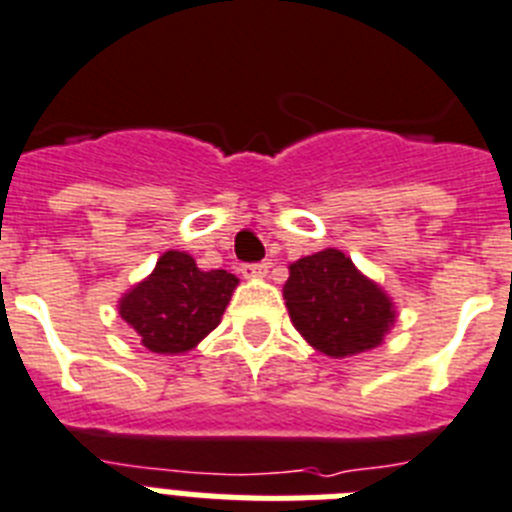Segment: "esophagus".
Wrapping results in <instances>:
<instances>
[{
  "label": "esophagus",
  "mask_w": 512,
  "mask_h": 512,
  "mask_svg": "<svg viewBox=\"0 0 512 512\" xmlns=\"http://www.w3.org/2000/svg\"><path fill=\"white\" fill-rule=\"evenodd\" d=\"M268 268V262H247V265H242V275L244 278L257 281V278H265V275H268Z\"/></svg>",
  "instance_id": "esophagus-1"
}]
</instances>
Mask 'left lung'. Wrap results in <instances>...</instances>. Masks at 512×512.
<instances>
[{
	"label": "left lung",
	"instance_id": "obj_1",
	"mask_svg": "<svg viewBox=\"0 0 512 512\" xmlns=\"http://www.w3.org/2000/svg\"><path fill=\"white\" fill-rule=\"evenodd\" d=\"M283 299L293 327L330 358L379 348L397 319L389 293L332 247L288 265Z\"/></svg>",
	"mask_w": 512,
	"mask_h": 512
}]
</instances>
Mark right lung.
<instances>
[{
  "label": "right lung",
  "mask_w": 512,
  "mask_h": 512,
  "mask_svg": "<svg viewBox=\"0 0 512 512\" xmlns=\"http://www.w3.org/2000/svg\"><path fill=\"white\" fill-rule=\"evenodd\" d=\"M237 283V275L201 270L188 252L170 250L149 278L123 293L118 311L151 353H188L219 327Z\"/></svg>",
  "instance_id": "obj_1"
}]
</instances>
